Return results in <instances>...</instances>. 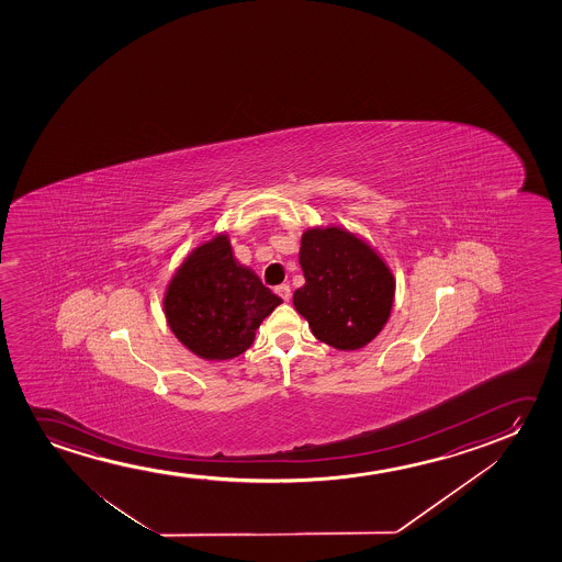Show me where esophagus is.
I'll use <instances>...</instances> for the list:
<instances>
[{
  "mask_svg": "<svg viewBox=\"0 0 562 562\" xmlns=\"http://www.w3.org/2000/svg\"><path fill=\"white\" fill-rule=\"evenodd\" d=\"M274 292H277L284 301H290V297H292V288L288 284L277 285V290H274Z\"/></svg>",
  "mask_w": 562,
  "mask_h": 562,
  "instance_id": "esophagus-1",
  "label": "esophagus"
}]
</instances>
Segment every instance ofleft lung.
<instances>
[{
	"label": "left lung",
	"mask_w": 562,
	"mask_h": 562,
	"mask_svg": "<svg viewBox=\"0 0 562 562\" xmlns=\"http://www.w3.org/2000/svg\"><path fill=\"white\" fill-rule=\"evenodd\" d=\"M305 285L293 305L326 346L357 351L369 346L392 315L395 278L364 239L339 226H311L301 234Z\"/></svg>",
	"instance_id": "1"
}]
</instances>
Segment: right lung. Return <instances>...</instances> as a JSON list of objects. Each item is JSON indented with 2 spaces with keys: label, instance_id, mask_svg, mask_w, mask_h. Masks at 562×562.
I'll return each mask as SVG.
<instances>
[{
  "label": "right lung",
  "instance_id": "add662e5",
  "mask_svg": "<svg viewBox=\"0 0 562 562\" xmlns=\"http://www.w3.org/2000/svg\"><path fill=\"white\" fill-rule=\"evenodd\" d=\"M280 303L277 293L234 257L226 232L193 247L162 295L170 330L205 361H226L244 353L262 321Z\"/></svg>",
  "mask_w": 562,
  "mask_h": 562
}]
</instances>
